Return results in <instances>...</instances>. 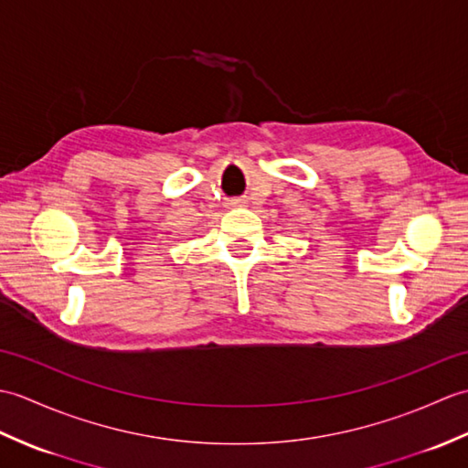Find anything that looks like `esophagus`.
<instances>
[{
	"instance_id": "1",
	"label": "esophagus",
	"mask_w": 468,
	"mask_h": 468,
	"mask_svg": "<svg viewBox=\"0 0 468 468\" xmlns=\"http://www.w3.org/2000/svg\"><path fill=\"white\" fill-rule=\"evenodd\" d=\"M227 205L229 207H243L245 205V198L243 197H233V198H229Z\"/></svg>"
}]
</instances>
